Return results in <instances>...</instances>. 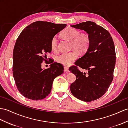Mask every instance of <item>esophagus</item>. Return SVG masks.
Returning <instances> with one entry per match:
<instances>
[{
	"instance_id": "obj_1",
	"label": "esophagus",
	"mask_w": 128,
	"mask_h": 128,
	"mask_svg": "<svg viewBox=\"0 0 128 128\" xmlns=\"http://www.w3.org/2000/svg\"><path fill=\"white\" fill-rule=\"evenodd\" d=\"M64 71L65 72H69V68L68 67H64Z\"/></svg>"
}]
</instances>
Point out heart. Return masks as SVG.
<instances>
[{
	"label": "heart",
	"instance_id": "heart-1",
	"mask_svg": "<svg viewBox=\"0 0 128 128\" xmlns=\"http://www.w3.org/2000/svg\"><path fill=\"white\" fill-rule=\"evenodd\" d=\"M61 35L65 40L70 41V49L73 50L69 53L58 55L56 57V60L65 66H70L78 58V52L82 54L87 51L90 45V38L87 33H80L78 30L71 28L65 29ZM58 43L57 37L54 36L50 41V48L52 51H57Z\"/></svg>",
	"mask_w": 128,
	"mask_h": 128
}]
</instances>
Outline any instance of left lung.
Here are the masks:
<instances>
[{"mask_svg":"<svg viewBox=\"0 0 128 128\" xmlns=\"http://www.w3.org/2000/svg\"><path fill=\"white\" fill-rule=\"evenodd\" d=\"M71 26L87 32L90 42L87 51L76 61L75 66L69 68L76 76V81L70 86V90L78 99L90 102L102 97L114 78L116 58L114 42L110 32L93 22ZM78 66L87 70L88 72L83 73Z\"/></svg>","mask_w":128,"mask_h":128,"instance_id":"8db88e82","label":"left lung"}]
</instances>
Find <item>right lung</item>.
<instances>
[{"instance_id":"right-lung-1","label":"right lung","mask_w":128,"mask_h":128,"mask_svg":"<svg viewBox=\"0 0 128 128\" xmlns=\"http://www.w3.org/2000/svg\"><path fill=\"white\" fill-rule=\"evenodd\" d=\"M66 26L36 21L26 26L17 38L13 51V76L18 90L32 100L44 99L52 90L53 80L64 72L61 64L50 62V67L42 69L46 54L51 52L52 38Z\"/></svg>"}]
</instances>
